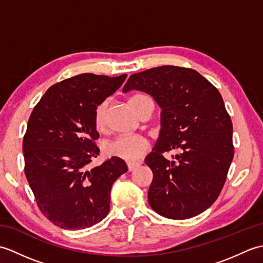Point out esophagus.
Returning <instances> with one entry per match:
<instances>
[{"mask_svg":"<svg viewBox=\"0 0 263 263\" xmlns=\"http://www.w3.org/2000/svg\"><path fill=\"white\" fill-rule=\"evenodd\" d=\"M139 165H140L139 163H127V168H128V171L132 172V171H135L136 168H138Z\"/></svg>","mask_w":263,"mask_h":263,"instance_id":"34e87169","label":"esophagus"}]
</instances>
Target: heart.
Masks as SVG:
<instances>
[{"instance_id":"1","label":"heart","mask_w":263,"mask_h":263,"mask_svg":"<svg viewBox=\"0 0 263 263\" xmlns=\"http://www.w3.org/2000/svg\"><path fill=\"white\" fill-rule=\"evenodd\" d=\"M147 98L143 95H136L130 99V104H135L139 100ZM106 110L107 102L100 103L95 109L93 122L97 130H103L106 123ZM148 148L146 139L139 136H121L106 141L103 144V153L108 157L120 158L126 161H136L144 154Z\"/></svg>"}]
</instances>
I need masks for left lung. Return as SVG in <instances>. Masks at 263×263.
<instances>
[{
  "label": "left lung",
  "instance_id": "8db88e82",
  "mask_svg": "<svg viewBox=\"0 0 263 263\" xmlns=\"http://www.w3.org/2000/svg\"><path fill=\"white\" fill-rule=\"evenodd\" d=\"M150 95L161 108L158 140L144 161L148 201L170 219L198 216L215 202L234 156L233 124L221 95L192 69L163 65L128 78L123 92ZM178 148L172 161L161 155Z\"/></svg>",
  "mask_w": 263,
  "mask_h": 263
}]
</instances>
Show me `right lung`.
<instances>
[{
  "mask_svg": "<svg viewBox=\"0 0 263 263\" xmlns=\"http://www.w3.org/2000/svg\"><path fill=\"white\" fill-rule=\"evenodd\" d=\"M126 79L82 73L49 87L29 117L22 143L25 174L39 209L63 230H85L109 211L113 183L127 171L111 157L87 170L99 155L95 109Z\"/></svg>",
  "mask_w": 263,
  "mask_h": 263,
  "instance_id": "right-lung-1",
  "label": "right lung"
}]
</instances>
